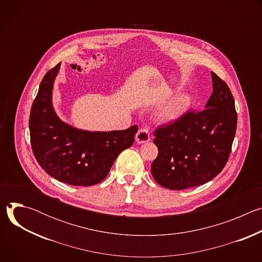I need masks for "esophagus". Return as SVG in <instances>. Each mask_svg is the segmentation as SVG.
I'll return each instance as SVG.
<instances>
[{
  "instance_id": "34e87169",
  "label": "esophagus",
  "mask_w": 262,
  "mask_h": 262,
  "mask_svg": "<svg viewBox=\"0 0 262 262\" xmlns=\"http://www.w3.org/2000/svg\"><path fill=\"white\" fill-rule=\"evenodd\" d=\"M150 141V135L146 128H140L136 135V142L138 144H143Z\"/></svg>"
}]
</instances>
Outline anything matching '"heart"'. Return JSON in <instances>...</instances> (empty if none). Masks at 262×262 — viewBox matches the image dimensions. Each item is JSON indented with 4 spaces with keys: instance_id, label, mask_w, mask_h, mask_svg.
<instances>
[{
    "instance_id": "obj_1",
    "label": "heart",
    "mask_w": 262,
    "mask_h": 262,
    "mask_svg": "<svg viewBox=\"0 0 262 262\" xmlns=\"http://www.w3.org/2000/svg\"><path fill=\"white\" fill-rule=\"evenodd\" d=\"M191 97L186 94L178 95L165 104L158 113L156 118L161 123H171L181 118L191 107Z\"/></svg>"
}]
</instances>
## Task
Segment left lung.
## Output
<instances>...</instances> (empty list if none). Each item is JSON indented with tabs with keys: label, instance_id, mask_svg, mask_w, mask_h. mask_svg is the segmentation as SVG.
Instances as JSON below:
<instances>
[{
	"label": "left lung",
	"instance_id": "left-lung-1",
	"mask_svg": "<svg viewBox=\"0 0 262 262\" xmlns=\"http://www.w3.org/2000/svg\"><path fill=\"white\" fill-rule=\"evenodd\" d=\"M212 93L201 112H188L155 132L159 156L155 180L170 190L201 185L225 167L234 140L237 114L229 87L211 72Z\"/></svg>",
	"mask_w": 262,
	"mask_h": 262
}]
</instances>
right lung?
Returning <instances> with one entry per match:
<instances>
[{"label":"right lung","mask_w":262,"mask_h":262,"mask_svg":"<svg viewBox=\"0 0 262 262\" xmlns=\"http://www.w3.org/2000/svg\"><path fill=\"white\" fill-rule=\"evenodd\" d=\"M60 65L47 72L32 104L29 128L33 154L55 179L71 185H93L106 177L119 154L134 144L138 126L90 132L62 121L53 105Z\"/></svg>","instance_id":"add662e5"}]
</instances>
